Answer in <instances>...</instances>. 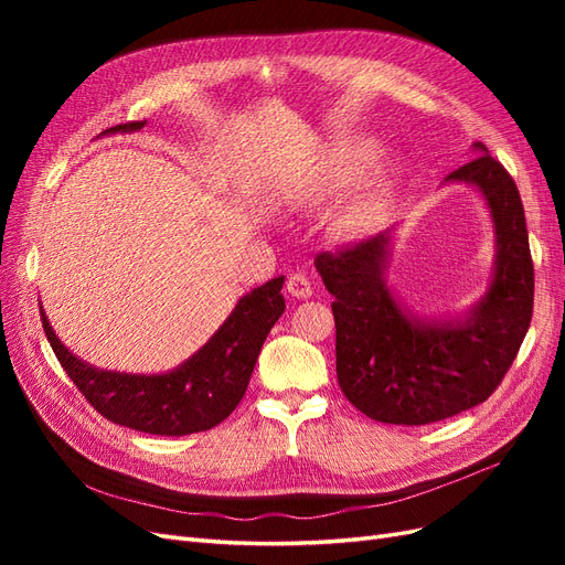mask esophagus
<instances>
[{
  "label": "esophagus",
  "instance_id": "esophagus-1",
  "mask_svg": "<svg viewBox=\"0 0 565 565\" xmlns=\"http://www.w3.org/2000/svg\"><path fill=\"white\" fill-rule=\"evenodd\" d=\"M285 289L297 299H309L313 295L311 280L303 276V273H289V278L285 282Z\"/></svg>",
  "mask_w": 565,
  "mask_h": 565
}]
</instances>
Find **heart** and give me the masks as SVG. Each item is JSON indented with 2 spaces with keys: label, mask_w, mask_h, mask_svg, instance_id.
<instances>
[{
  "label": "heart",
  "mask_w": 565,
  "mask_h": 565,
  "mask_svg": "<svg viewBox=\"0 0 565 565\" xmlns=\"http://www.w3.org/2000/svg\"><path fill=\"white\" fill-rule=\"evenodd\" d=\"M372 156H374V148L367 141H358V143H349L344 148H339L330 158L328 181L324 183H328L330 188L349 185L351 181H355L363 174V169L370 164ZM388 177H391L388 167H384V164L372 167V172L365 177L361 188H358V193L349 207L351 221L361 224V221H367L374 214V210L380 207V202L386 193Z\"/></svg>",
  "instance_id": "obj_1"
}]
</instances>
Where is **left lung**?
I'll return each mask as SVG.
<instances>
[{
  "label": "left lung",
  "instance_id": "8db88e82",
  "mask_svg": "<svg viewBox=\"0 0 565 565\" xmlns=\"http://www.w3.org/2000/svg\"><path fill=\"white\" fill-rule=\"evenodd\" d=\"M473 150L481 156L446 181L483 193L498 254L488 292L467 320H419L401 309L384 282L388 233L316 256V270L334 297L337 380L370 419L419 426L488 401L530 328L535 268L519 188L483 143Z\"/></svg>",
  "mask_w": 565,
  "mask_h": 565
}]
</instances>
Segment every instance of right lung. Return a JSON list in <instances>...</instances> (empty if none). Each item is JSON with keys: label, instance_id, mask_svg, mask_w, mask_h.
<instances>
[{"label": "right lung", "instance_id": "1", "mask_svg": "<svg viewBox=\"0 0 565 565\" xmlns=\"http://www.w3.org/2000/svg\"><path fill=\"white\" fill-rule=\"evenodd\" d=\"M127 122L106 129L136 131ZM285 278H273L245 295L218 332L193 358L167 374H122L96 370L67 351L40 306L42 328L61 367L96 413L129 429L156 436H188L224 422L243 401L256 358L273 324L285 311Z\"/></svg>", "mask_w": 565, "mask_h": 565}]
</instances>
